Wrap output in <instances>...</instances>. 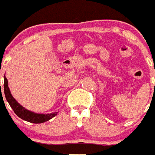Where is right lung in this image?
<instances>
[{
    "mask_svg": "<svg viewBox=\"0 0 155 155\" xmlns=\"http://www.w3.org/2000/svg\"><path fill=\"white\" fill-rule=\"evenodd\" d=\"M4 91H5V98L8 102L11 107L12 108L13 111L19 118L22 119L23 120L28 121L32 124H42L44 122L50 120L53 117L57 116V113H50V114H38V113H34L31 111H28L27 109L22 107L18 102L16 101L13 96L11 94L10 89L8 87V80L6 77H4Z\"/></svg>",
    "mask_w": 155,
    "mask_h": 155,
    "instance_id": "1",
    "label": "right lung"
}]
</instances>
